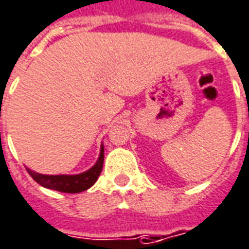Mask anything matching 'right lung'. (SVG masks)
Masks as SVG:
<instances>
[{"mask_svg": "<svg viewBox=\"0 0 249 249\" xmlns=\"http://www.w3.org/2000/svg\"><path fill=\"white\" fill-rule=\"evenodd\" d=\"M104 166V145H101V154L94 166L86 173L78 175H43L27 168L28 174L39 183L47 189L62 191V193H81L88 190L94 185L95 180L100 177Z\"/></svg>", "mask_w": 249, "mask_h": 249, "instance_id": "obj_1", "label": "right lung"}]
</instances>
